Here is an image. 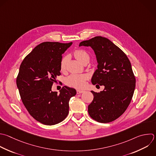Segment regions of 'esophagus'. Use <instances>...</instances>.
<instances>
[{"mask_svg": "<svg viewBox=\"0 0 156 156\" xmlns=\"http://www.w3.org/2000/svg\"><path fill=\"white\" fill-rule=\"evenodd\" d=\"M85 91L84 90H77V94H80L83 93Z\"/></svg>", "mask_w": 156, "mask_h": 156, "instance_id": "34e87169", "label": "esophagus"}]
</instances>
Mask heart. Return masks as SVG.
<instances>
[{
    "label": "heart",
    "instance_id": "heart-1",
    "mask_svg": "<svg viewBox=\"0 0 156 156\" xmlns=\"http://www.w3.org/2000/svg\"><path fill=\"white\" fill-rule=\"evenodd\" d=\"M74 55L75 57L82 63L86 61H89L90 60L89 54L85 51L82 49H77L75 51ZM68 60V56H65L62 58L60 66L62 71L66 68ZM88 76L86 74H73L66 78L65 83L69 87L76 88H81L85 86L86 81L88 80Z\"/></svg>",
    "mask_w": 156,
    "mask_h": 156
}]
</instances>
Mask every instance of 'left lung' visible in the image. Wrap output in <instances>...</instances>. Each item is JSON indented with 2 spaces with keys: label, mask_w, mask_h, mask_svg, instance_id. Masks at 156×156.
Segmentation results:
<instances>
[{
  "label": "left lung",
  "mask_w": 156,
  "mask_h": 156,
  "mask_svg": "<svg viewBox=\"0 0 156 156\" xmlns=\"http://www.w3.org/2000/svg\"><path fill=\"white\" fill-rule=\"evenodd\" d=\"M81 46H90L96 56L98 69L92 83L105 87L100 93L91 91L94 98L88 105V113L98 122H112L124 113L133 94L136 80L130 62L125 53L106 38L95 37L82 41Z\"/></svg>",
  "instance_id": "left-lung-1"
}]
</instances>
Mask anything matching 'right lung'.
Returning a JSON list of instances; mask_svg holds the SVG:
<instances>
[{"label":"right lung","mask_w":156,"mask_h":156,"mask_svg":"<svg viewBox=\"0 0 156 156\" xmlns=\"http://www.w3.org/2000/svg\"><path fill=\"white\" fill-rule=\"evenodd\" d=\"M72 42H43L36 46L22 62L16 85L23 103L37 121L54 125L63 121L69 113L70 98L75 89L64 86L60 93L51 90L60 76L62 55Z\"/></svg>","instance_id":"obj_1"}]
</instances>
